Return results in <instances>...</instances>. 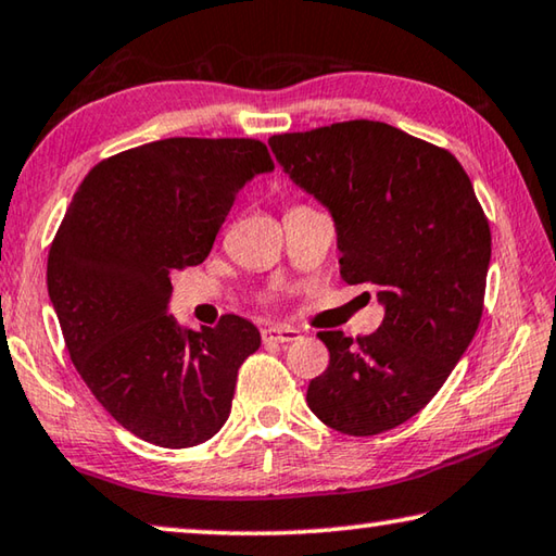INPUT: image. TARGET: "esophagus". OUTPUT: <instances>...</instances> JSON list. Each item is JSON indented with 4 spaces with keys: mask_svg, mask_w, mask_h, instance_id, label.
<instances>
[{
    "mask_svg": "<svg viewBox=\"0 0 556 556\" xmlns=\"http://www.w3.org/2000/svg\"><path fill=\"white\" fill-rule=\"evenodd\" d=\"M298 330L295 327H288V325H268V327H263L261 330V338H263V342H293V340H298Z\"/></svg>",
    "mask_w": 556,
    "mask_h": 556,
    "instance_id": "1",
    "label": "esophagus"
}]
</instances>
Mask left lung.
Here are the masks:
<instances>
[{
	"label": "left lung",
	"mask_w": 556,
	"mask_h": 556,
	"mask_svg": "<svg viewBox=\"0 0 556 556\" xmlns=\"http://www.w3.org/2000/svg\"><path fill=\"white\" fill-rule=\"evenodd\" d=\"M276 162L330 212L344 283L384 307L367 338L320 332L330 364L307 406L330 429L375 435L431 402L483 315L490 226L460 162L375 121L273 135Z\"/></svg>",
	"instance_id": "obj_1"
}]
</instances>
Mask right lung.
<instances>
[{
    "label": "right lung",
    "mask_w": 556,
    "mask_h": 556,
    "mask_svg": "<svg viewBox=\"0 0 556 556\" xmlns=\"http://www.w3.org/2000/svg\"><path fill=\"white\" fill-rule=\"evenodd\" d=\"M268 172L258 140L169 138L100 162L71 199L49 251L51 305L78 375L142 441L192 448L231 414L261 332L239 315L181 330L172 273L208 256L236 194Z\"/></svg>",
    "instance_id": "add662e5"
}]
</instances>
